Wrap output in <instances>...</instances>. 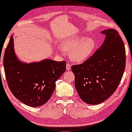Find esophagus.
<instances>
[{"label":"esophagus","mask_w":132,"mask_h":132,"mask_svg":"<svg viewBox=\"0 0 132 132\" xmlns=\"http://www.w3.org/2000/svg\"><path fill=\"white\" fill-rule=\"evenodd\" d=\"M71 65L70 64H69V63H67V65H66V68H67V70H71Z\"/></svg>","instance_id":"obj_1"}]
</instances>
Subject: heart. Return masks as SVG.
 Returning <instances> with one entry per match:
<instances>
[{
  "instance_id": "b5f03b06",
  "label": "heart",
  "mask_w": 132,
  "mask_h": 132,
  "mask_svg": "<svg viewBox=\"0 0 132 132\" xmlns=\"http://www.w3.org/2000/svg\"><path fill=\"white\" fill-rule=\"evenodd\" d=\"M95 47L94 39L84 36H76L64 39L62 42V49L70 52V59L77 63L87 60L93 53Z\"/></svg>"
}]
</instances>
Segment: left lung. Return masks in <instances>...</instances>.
Returning <instances> with one entry per match:
<instances>
[{
  "label": "left lung",
  "mask_w": 132,
  "mask_h": 132,
  "mask_svg": "<svg viewBox=\"0 0 132 132\" xmlns=\"http://www.w3.org/2000/svg\"><path fill=\"white\" fill-rule=\"evenodd\" d=\"M102 33L106 35L102 46L85 62L71 67L76 89L89 104H100L113 94L126 67L125 47L118 32L110 29Z\"/></svg>",
  "instance_id": "obj_1"
}]
</instances>
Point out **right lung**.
<instances>
[{
  "label": "right lung",
  "instance_id": "right-lung-1",
  "mask_svg": "<svg viewBox=\"0 0 132 132\" xmlns=\"http://www.w3.org/2000/svg\"><path fill=\"white\" fill-rule=\"evenodd\" d=\"M3 67L8 87L16 98L31 107L48 102L56 81L65 71L66 62L46 59L38 62H21L16 56L12 36L5 49Z\"/></svg>",
  "mask_w": 132,
  "mask_h": 132
}]
</instances>
